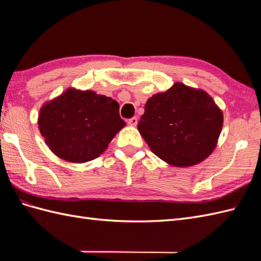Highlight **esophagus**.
I'll list each match as a JSON object with an SVG mask.
<instances>
[{
	"label": "esophagus",
	"mask_w": 261,
	"mask_h": 261,
	"mask_svg": "<svg viewBox=\"0 0 261 261\" xmlns=\"http://www.w3.org/2000/svg\"><path fill=\"white\" fill-rule=\"evenodd\" d=\"M127 123H129L132 126H136L138 124V118H137V116H134V118L127 120Z\"/></svg>",
	"instance_id": "obj_1"
}]
</instances>
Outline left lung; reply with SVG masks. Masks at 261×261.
<instances>
[{
	"label": "left lung",
	"instance_id": "left-lung-1",
	"mask_svg": "<svg viewBox=\"0 0 261 261\" xmlns=\"http://www.w3.org/2000/svg\"><path fill=\"white\" fill-rule=\"evenodd\" d=\"M222 125V111L206 92L177 82L148 99L138 130L160 159L188 167L212 153Z\"/></svg>",
	"mask_w": 261,
	"mask_h": 261
}]
</instances>
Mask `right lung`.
<instances>
[{
	"mask_svg": "<svg viewBox=\"0 0 261 261\" xmlns=\"http://www.w3.org/2000/svg\"><path fill=\"white\" fill-rule=\"evenodd\" d=\"M119 103L94 91L68 88L42 105L38 118L49 149L66 162L82 164L97 158L125 125Z\"/></svg>",
	"mask_w": 261,
	"mask_h": 261,
	"instance_id": "right-lung-1",
	"label": "right lung"
}]
</instances>
